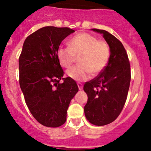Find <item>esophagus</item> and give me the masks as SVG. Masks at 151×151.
Here are the masks:
<instances>
[{"label":"esophagus","mask_w":151,"mask_h":151,"mask_svg":"<svg viewBox=\"0 0 151 151\" xmlns=\"http://www.w3.org/2000/svg\"><path fill=\"white\" fill-rule=\"evenodd\" d=\"M78 89L80 90H81L82 89H83V84H82V83H78Z\"/></svg>","instance_id":"obj_1"}]
</instances>
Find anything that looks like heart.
Returning <instances> with one entry per match:
<instances>
[{"label": "heart", "instance_id": "1", "mask_svg": "<svg viewBox=\"0 0 151 151\" xmlns=\"http://www.w3.org/2000/svg\"><path fill=\"white\" fill-rule=\"evenodd\" d=\"M110 47L106 42L87 33H81L70 39L68 46H59L57 52L59 64L69 68L78 58L79 65L66 70V74L76 81L88 79L90 73L96 75L107 66L110 58Z\"/></svg>", "mask_w": 151, "mask_h": 151}]
</instances>
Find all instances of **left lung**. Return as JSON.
<instances>
[{
    "instance_id": "left-lung-1",
    "label": "left lung",
    "mask_w": 151,
    "mask_h": 151,
    "mask_svg": "<svg viewBox=\"0 0 151 151\" xmlns=\"http://www.w3.org/2000/svg\"><path fill=\"white\" fill-rule=\"evenodd\" d=\"M92 30L103 35L111 55L105 68L85 83L83 89L88 99L84 111L90 123L103 126L113 122L123 109L131 80L130 64L127 52L118 38L105 30Z\"/></svg>"
}]
</instances>
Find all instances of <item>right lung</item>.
<instances>
[{
	"instance_id": "1",
	"label": "right lung",
	"mask_w": 151,
	"mask_h": 151,
	"mask_svg": "<svg viewBox=\"0 0 151 151\" xmlns=\"http://www.w3.org/2000/svg\"><path fill=\"white\" fill-rule=\"evenodd\" d=\"M73 32L67 27H42L26 38L19 58V85L26 104L45 127L64 124L70 102L78 91L74 80L62 78L64 70L57 56L61 41Z\"/></svg>"
}]
</instances>
